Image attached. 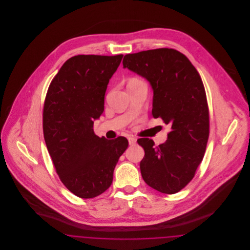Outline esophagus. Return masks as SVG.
<instances>
[{
    "instance_id": "esophagus-1",
    "label": "esophagus",
    "mask_w": 250,
    "mask_h": 250,
    "mask_svg": "<svg viewBox=\"0 0 250 250\" xmlns=\"http://www.w3.org/2000/svg\"><path fill=\"white\" fill-rule=\"evenodd\" d=\"M128 143H129L130 145H134V144H136V143H137V139L134 138V137H129L128 138Z\"/></svg>"
}]
</instances>
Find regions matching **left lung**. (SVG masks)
I'll return each mask as SVG.
<instances>
[{
  "label": "left lung",
  "instance_id": "obj_1",
  "mask_svg": "<svg viewBox=\"0 0 250 250\" xmlns=\"http://www.w3.org/2000/svg\"><path fill=\"white\" fill-rule=\"evenodd\" d=\"M123 65L149 82L153 116L171 128L158 146L147 138L138 140L145 152L140 164L143 180L161 193H177L194 177L208 142L209 110L201 76L172 48L126 54Z\"/></svg>",
  "mask_w": 250,
  "mask_h": 250
}]
</instances>
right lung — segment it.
Returning a JSON list of instances; mask_svg holds the SVG:
<instances>
[{
    "mask_svg": "<svg viewBox=\"0 0 250 250\" xmlns=\"http://www.w3.org/2000/svg\"><path fill=\"white\" fill-rule=\"evenodd\" d=\"M123 54L77 55L67 60L48 87L43 131L61 181L76 196L92 199L110 187L125 137L99 138L94 122L104 111L107 84Z\"/></svg>",
    "mask_w": 250,
    "mask_h": 250,
    "instance_id": "1",
    "label": "right lung"
}]
</instances>
